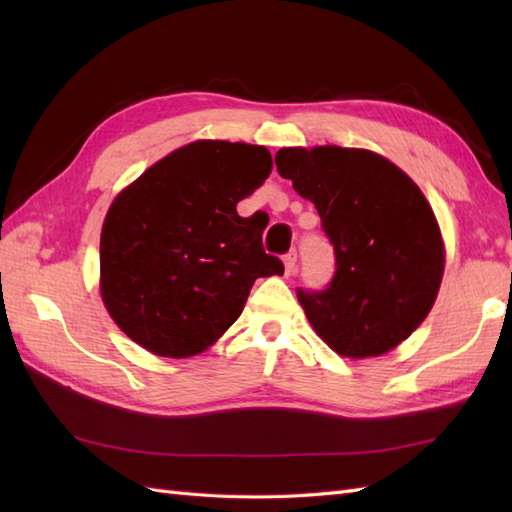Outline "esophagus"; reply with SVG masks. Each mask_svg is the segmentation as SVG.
I'll return each instance as SVG.
<instances>
[{"instance_id": "esophagus-1", "label": "esophagus", "mask_w": 512, "mask_h": 512, "mask_svg": "<svg viewBox=\"0 0 512 512\" xmlns=\"http://www.w3.org/2000/svg\"><path fill=\"white\" fill-rule=\"evenodd\" d=\"M284 266H286V275H292L297 270V250H288L284 255Z\"/></svg>"}]
</instances>
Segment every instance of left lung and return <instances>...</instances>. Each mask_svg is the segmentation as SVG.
Segmentation results:
<instances>
[{
  "mask_svg": "<svg viewBox=\"0 0 512 512\" xmlns=\"http://www.w3.org/2000/svg\"><path fill=\"white\" fill-rule=\"evenodd\" d=\"M275 165L317 206L334 248L330 284L297 288L312 328L350 358L394 350L429 314L444 270L440 228L422 191L365 149L286 147Z\"/></svg>",
  "mask_w": 512,
  "mask_h": 512,
  "instance_id": "8db88e82",
  "label": "left lung"
}]
</instances>
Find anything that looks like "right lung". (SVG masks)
<instances>
[{
  "instance_id": "1",
  "label": "right lung",
  "mask_w": 512,
  "mask_h": 512,
  "mask_svg": "<svg viewBox=\"0 0 512 512\" xmlns=\"http://www.w3.org/2000/svg\"><path fill=\"white\" fill-rule=\"evenodd\" d=\"M270 169L266 147L198 140L112 202L101 297L129 339L158 356L198 354L237 321L257 277L284 275L264 250V226L237 215Z\"/></svg>"
}]
</instances>
